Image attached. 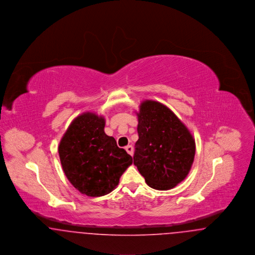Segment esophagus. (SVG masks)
Segmentation results:
<instances>
[{
    "instance_id": "esophagus-1",
    "label": "esophagus",
    "mask_w": 255,
    "mask_h": 255,
    "mask_svg": "<svg viewBox=\"0 0 255 255\" xmlns=\"http://www.w3.org/2000/svg\"><path fill=\"white\" fill-rule=\"evenodd\" d=\"M125 150L127 151V153L129 154V155H131V156H133V148L132 145H128L126 146V148H125Z\"/></svg>"
}]
</instances>
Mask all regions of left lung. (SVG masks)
<instances>
[{
    "instance_id": "8db88e82",
    "label": "left lung",
    "mask_w": 255,
    "mask_h": 255,
    "mask_svg": "<svg viewBox=\"0 0 255 255\" xmlns=\"http://www.w3.org/2000/svg\"><path fill=\"white\" fill-rule=\"evenodd\" d=\"M137 119L133 164L150 187H175L185 179L194 160L192 134L169 108L157 101H143Z\"/></svg>"
}]
</instances>
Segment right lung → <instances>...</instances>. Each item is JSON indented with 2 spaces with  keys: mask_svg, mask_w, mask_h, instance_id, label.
I'll return each instance as SVG.
<instances>
[{
  "mask_svg": "<svg viewBox=\"0 0 255 255\" xmlns=\"http://www.w3.org/2000/svg\"><path fill=\"white\" fill-rule=\"evenodd\" d=\"M105 120L93 113L77 117L61 139L58 152L68 180L82 194L113 191L133 158L104 132Z\"/></svg>",
  "mask_w": 255,
  "mask_h": 255,
  "instance_id": "add662e5",
  "label": "right lung"
}]
</instances>
